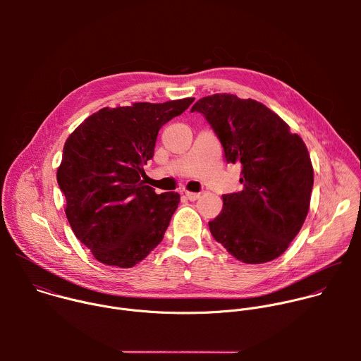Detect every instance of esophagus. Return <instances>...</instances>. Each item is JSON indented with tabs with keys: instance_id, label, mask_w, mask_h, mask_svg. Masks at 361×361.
I'll list each match as a JSON object with an SVG mask.
<instances>
[{
	"instance_id": "obj_1",
	"label": "esophagus",
	"mask_w": 361,
	"mask_h": 361,
	"mask_svg": "<svg viewBox=\"0 0 361 361\" xmlns=\"http://www.w3.org/2000/svg\"><path fill=\"white\" fill-rule=\"evenodd\" d=\"M184 195L187 197V200H190V201H195V200H198V198H200L201 192H191V191H185V192H184Z\"/></svg>"
}]
</instances>
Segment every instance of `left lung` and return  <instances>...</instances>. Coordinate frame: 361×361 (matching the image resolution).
<instances>
[{"instance_id": "left-lung-1", "label": "left lung", "mask_w": 361, "mask_h": 361, "mask_svg": "<svg viewBox=\"0 0 361 361\" xmlns=\"http://www.w3.org/2000/svg\"><path fill=\"white\" fill-rule=\"evenodd\" d=\"M194 111L213 128L226 161L241 164L243 190L224 194L221 213L209 223L214 240L247 264L277 259L310 207L314 176L305 144L251 98L214 94L198 99Z\"/></svg>"}]
</instances>
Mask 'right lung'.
Wrapping results in <instances>:
<instances>
[{"instance_id": "obj_1", "label": "right lung", "mask_w": 361, "mask_h": 361, "mask_svg": "<svg viewBox=\"0 0 361 361\" xmlns=\"http://www.w3.org/2000/svg\"><path fill=\"white\" fill-rule=\"evenodd\" d=\"M192 101L102 109L67 138L57 181L75 237L98 262L128 269L161 243L180 194H156L141 180L142 166L160 128Z\"/></svg>"}]
</instances>
